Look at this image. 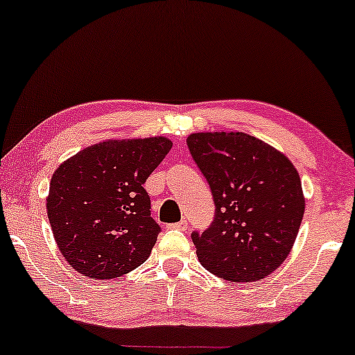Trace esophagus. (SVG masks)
<instances>
[{
	"mask_svg": "<svg viewBox=\"0 0 355 355\" xmlns=\"http://www.w3.org/2000/svg\"><path fill=\"white\" fill-rule=\"evenodd\" d=\"M168 228L169 230H179V232H186V230H187V222H186V220H181V222H178V223L168 225Z\"/></svg>",
	"mask_w": 355,
	"mask_h": 355,
	"instance_id": "obj_1",
	"label": "esophagus"
}]
</instances>
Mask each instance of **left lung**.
<instances>
[{"instance_id":"left-lung-1","label":"left lung","mask_w":355,"mask_h":355,"mask_svg":"<svg viewBox=\"0 0 355 355\" xmlns=\"http://www.w3.org/2000/svg\"><path fill=\"white\" fill-rule=\"evenodd\" d=\"M209 182L215 220L192 233L204 268L228 282H257L287 259L300 230L305 197L300 174L282 151L243 132L187 137Z\"/></svg>"}]
</instances>
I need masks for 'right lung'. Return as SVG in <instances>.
I'll use <instances>...</instances> for the list:
<instances>
[{"instance_id": "add662e5", "label": "right lung", "mask_w": 355, "mask_h": 355, "mask_svg": "<svg viewBox=\"0 0 355 355\" xmlns=\"http://www.w3.org/2000/svg\"><path fill=\"white\" fill-rule=\"evenodd\" d=\"M173 141L166 137L105 140L55 169L47 215L60 252L89 279H116L151 254L159 225L144 184Z\"/></svg>"}]
</instances>
